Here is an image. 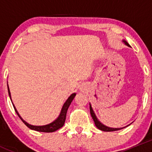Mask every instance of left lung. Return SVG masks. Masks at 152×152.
Instances as JSON below:
<instances>
[{
    "instance_id": "1",
    "label": "left lung",
    "mask_w": 152,
    "mask_h": 152,
    "mask_svg": "<svg viewBox=\"0 0 152 152\" xmlns=\"http://www.w3.org/2000/svg\"><path fill=\"white\" fill-rule=\"evenodd\" d=\"M124 42H125V44L126 45H128V46H130L129 45V43L127 42H126V41H124ZM90 114H91V116L92 118H93V121H94L95 122V124H96V127H97L99 129L102 130V131H104V132H113V131H118V130H120L121 129L123 128H110V127H107L106 126L103 125L102 123H101L100 121H99V120L97 119V118H96V115H95L94 112H93V109H92V107L91 105H90Z\"/></svg>"
}]
</instances>
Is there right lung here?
<instances>
[{
  "instance_id": "right-lung-1",
  "label": "right lung",
  "mask_w": 152,
  "mask_h": 152,
  "mask_svg": "<svg viewBox=\"0 0 152 152\" xmlns=\"http://www.w3.org/2000/svg\"><path fill=\"white\" fill-rule=\"evenodd\" d=\"M8 92H9V95H10V97L11 99V93L10 91V89H9V86H8ZM75 96H76V93H73V94H72L68 99H67V100L65 102V103L64 104L63 107H62V111H61L60 115H59V116L58 117V118L56 119V121H54L53 122H52L51 124H48V125H45V126H32V125H30V124H28V123H26V122L24 120H23L22 118L20 116L19 113H18V111H17L15 106L13 105V107H14V109H15V112H16V113L18 114V115L19 116L20 118L22 120V121L23 122V123L26 124V126H28L29 129L35 130V131L42 132H53L56 131V130H58L59 129H60L61 127H62L64 126V124H65V118H66L67 109H68L69 106H70V103H71L72 101H73V99H74Z\"/></svg>"
}]
</instances>
